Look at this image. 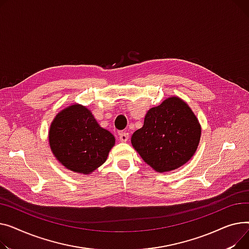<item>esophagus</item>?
Listing matches in <instances>:
<instances>
[{"mask_svg": "<svg viewBox=\"0 0 249 249\" xmlns=\"http://www.w3.org/2000/svg\"><path fill=\"white\" fill-rule=\"evenodd\" d=\"M119 139L121 142H127L128 140V133H126V131H121V133L119 134Z\"/></svg>", "mask_w": 249, "mask_h": 249, "instance_id": "34e87169", "label": "esophagus"}]
</instances>
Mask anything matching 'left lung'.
I'll use <instances>...</instances> for the list:
<instances>
[{
    "label": "left lung",
    "mask_w": 249,
    "mask_h": 249,
    "mask_svg": "<svg viewBox=\"0 0 249 249\" xmlns=\"http://www.w3.org/2000/svg\"><path fill=\"white\" fill-rule=\"evenodd\" d=\"M201 136L198 120L186 102L172 96L144 116L131 144L145 163L158 172H169L195 154Z\"/></svg>",
    "instance_id": "obj_1"
}]
</instances>
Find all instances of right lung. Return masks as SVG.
<instances>
[{
  "label": "right lung",
  "mask_w": 249,
  "mask_h": 249,
  "mask_svg": "<svg viewBox=\"0 0 249 249\" xmlns=\"http://www.w3.org/2000/svg\"><path fill=\"white\" fill-rule=\"evenodd\" d=\"M49 142L64 167L90 174L107 160L114 137L98 125L85 107L74 105L56 115L50 126Z\"/></svg>",
  "instance_id": "add662e5"
}]
</instances>
